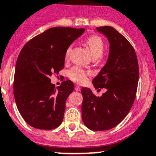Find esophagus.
I'll list each match as a JSON object with an SVG mask.
<instances>
[{
  "label": "esophagus",
  "mask_w": 156,
  "mask_h": 156,
  "mask_svg": "<svg viewBox=\"0 0 156 156\" xmlns=\"http://www.w3.org/2000/svg\"><path fill=\"white\" fill-rule=\"evenodd\" d=\"M75 90L76 91H80V87L79 86H76V87H75Z\"/></svg>",
  "instance_id": "obj_1"
}]
</instances>
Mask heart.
Wrapping results in <instances>:
<instances>
[{"instance_id": "1", "label": "heart", "mask_w": 156, "mask_h": 156, "mask_svg": "<svg viewBox=\"0 0 156 156\" xmlns=\"http://www.w3.org/2000/svg\"><path fill=\"white\" fill-rule=\"evenodd\" d=\"M86 44L90 48L91 54L94 58H99L101 57L104 51V42L102 38L97 35H93L88 37L86 39ZM73 45H70L67 48L65 53V58L67 59L69 56ZM90 75V71L84 70L80 66H74L70 69L68 72L69 77L74 82L83 83L87 79L88 76Z\"/></svg>"}]
</instances>
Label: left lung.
Here are the masks:
<instances>
[{
    "instance_id": "1",
    "label": "left lung",
    "mask_w": 156,
    "mask_h": 156,
    "mask_svg": "<svg viewBox=\"0 0 156 156\" xmlns=\"http://www.w3.org/2000/svg\"><path fill=\"white\" fill-rule=\"evenodd\" d=\"M97 30L108 38L110 53L92 83L95 89L106 88L107 91L97 97L89 88H82V119L92 131H106L117 126L131 110L136 97L139 69L135 49L125 36L111 26Z\"/></svg>"
}]
</instances>
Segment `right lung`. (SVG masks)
<instances>
[{"mask_svg": "<svg viewBox=\"0 0 156 156\" xmlns=\"http://www.w3.org/2000/svg\"><path fill=\"white\" fill-rule=\"evenodd\" d=\"M84 28L55 27L29 40L20 52L14 77V96L18 109L28 125L52 130L61 125L66 101L74 84L64 80L55 87L50 77L64 67L65 53Z\"/></svg>", "mask_w": 156, "mask_h": 156, "instance_id": "1", "label": "right lung"}]
</instances>
